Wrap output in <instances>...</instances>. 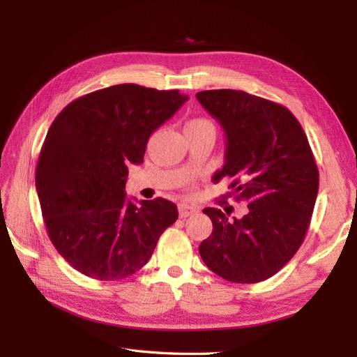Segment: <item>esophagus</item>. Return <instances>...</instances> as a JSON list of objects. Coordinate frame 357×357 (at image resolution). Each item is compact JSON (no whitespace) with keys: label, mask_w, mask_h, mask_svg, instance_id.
Returning <instances> with one entry per match:
<instances>
[{"label":"esophagus","mask_w":357,"mask_h":357,"mask_svg":"<svg viewBox=\"0 0 357 357\" xmlns=\"http://www.w3.org/2000/svg\"><path fill=\"white\" fill-rule=\"evenodd\" d=\"M198 210L195 207H190V205H186V204H183V205H180V207H178V214H180L181 219L189 218V215H193Z\"/></svg>","instance_id":"1"}]
</instances>
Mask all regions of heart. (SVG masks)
<instances>
[{
	"mask_svg": "<svg viewBox=\"0 0 357 357\" xmlns=\"http://www.w3.org/2000/svg\"><path fill=\"white\" fill-rule=\"evenodd\" d=\"M205 129H214V125L205 117H193L186 123L185 131H205Z\"/></svg>",
	"mask_w": 357,
	"mask_h": 357,
	"instance_id": "b5f03b06",
	"label": "heart"
}]
</instances>
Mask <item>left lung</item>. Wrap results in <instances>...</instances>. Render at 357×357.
Wrapping results in <instances>:
<instances>
[{
    "mask_svg": "<svg viewBox=\"0 0 357 357\" xmlns=\"http://www.w3.org/2000/svg\"><path fill=\"white\" fill-rule=\"evenodd\" d=\"M226 135L225 165L213 180L232 178L243 219L219 208L202 211L213 232L199 244L204 264L232 283L252 284L278 273L295 256L311 222L319 169L308 138L284 105L243 91L197 93Z\"/></svg>",
    "mask_w": 357,
    "mask_h": 357,
    "instance_id": "8db88e82",
    "label": "left lung"
}]
</instances>
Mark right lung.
I'll list each match as a JSON object with an SVG mask.
<instances>
[{
  "label": "right lung",
  "instance_id": "obj_1",
  "mask_svg": "<svg viewBox=\"0 0 357 357\" xmlns=\"http://www.w3.org/2000/svg\"><path fill=\"white\" fill-rule=\"evenodd\" d=\"M186 95L125 83L70 102L40 150L36 188L47 235L79 273L102 282L142 269L178 218L164 198L126 201L129 164H142L149 137Z\"/></svg>",
  "mask_w": 357,
  "mask_h": 357
}]
</instances>
